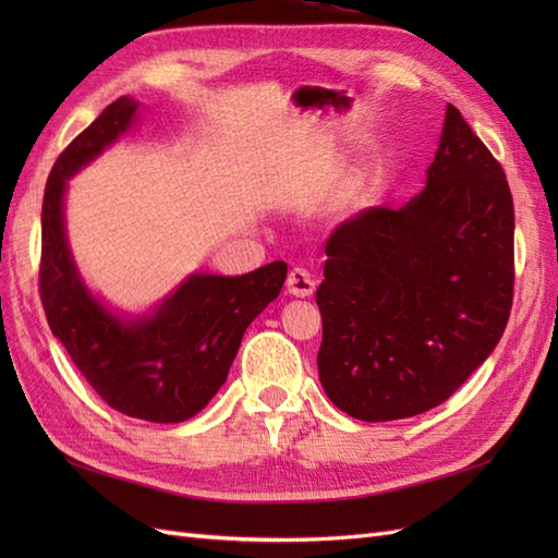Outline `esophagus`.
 Returning <instances> with one entry per match:
<instances>
[{
  "label": "esophagus",
  "mask_w": 558,
  "mask_h": 558,
  "mask_svg": "<svg viewBox=\"0 0 558 558\" xmlns=\"http://www.w3.org/2000/svg\"><path fill=\"white\" fill-rule=\"evenodd\" d=\"M288 292L292 294V298H310V294L314 292L316 282H314V276L310 270H306L304 266H294L290 272H288V282H286Z\"/></svg>",
  "instance_id": "esophagus-1"
}]
</instances>
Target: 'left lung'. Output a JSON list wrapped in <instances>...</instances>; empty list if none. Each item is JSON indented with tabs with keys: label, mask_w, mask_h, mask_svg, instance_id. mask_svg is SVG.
<instances>
[{
	"label": "left lung",
	"mask_w": 558,
	"mask_h": 558,
	"mask_svg": "<svg viewBox=\"0 0 558 558\" xmlns=\"http://www.w3.org/2000/svg\"><path fill=\"white\" fill-rule=\"evenodd\" d=\"M511 186L448 105L426 184L326 242L316 290L318 378L354 420H405L441 405L489 357L513 306Z\"/></svg>",
	"instance_id": "obj_1"
}]
</instances>
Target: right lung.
<instances>
[{"instance_id":"obj_1","label":"right lung","mask_w":558,"mask_h":558,"mask_svg":"<svg viewBox=\"0 0 558 558\" xmlns=\"http://www.w3.org/2000/svg\"><path fill=\"white\" fill-rule=\"evenodd\" d=\"M136 108L132 98L114 100L59 153L43 196L40 300L52 333L112 410L174 424L218 393L246 326L278 298L288 266L272 260L236 278L192 276L144 322H122L93 300L66 246L64 184L126 132Z\"/></svg>"}]
</instances>
